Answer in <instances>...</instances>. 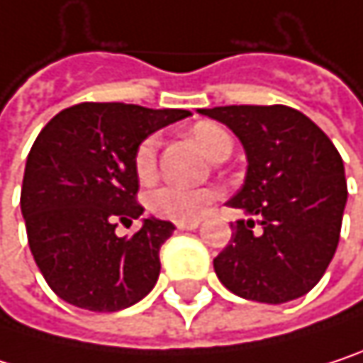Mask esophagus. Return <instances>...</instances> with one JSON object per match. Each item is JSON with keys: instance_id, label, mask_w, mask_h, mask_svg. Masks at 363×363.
Here are the masks:
<instances>
[{"instance_id": "obj_1", "label": "esophagus", "mask_w": 363, "mask_h": 363, "mask_svg": "<svg viewBox=\"0 0 363 363\" xmlns=\"http://www.w3.org/2000/svg\"><path fill=\"white\" fill-rule=\"evenodd\" d=\"M177 227H179L181 231H193V229H197V227H199V220H186V223H177Z\"/></svg>"}]
</instances>
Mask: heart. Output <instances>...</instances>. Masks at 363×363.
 I'll return each mask as SVG.
<instances>
[{
  "mask_svg": "<svg viewBox=\"0 0 363 363\" xmlns=\"http://www.w3.org/2000/svg\"><path fill=\"white\" fill-rule=\"evenodd\" d=\"M193 140L201 149V153L208 155L210 160L223 149H231L229 134L220 125L210 123V121H201L193 128ZM155 166H157V138L149 136L136 149L134 168L143 181H149L155 174ZM212 201H214L212 189H206V186L191 189V186H179V184H164L155 189L147 199L151 212L170 220H179V223L197 220Z\"/></svg>",
  "mask_w": 363,
  "mask_h": 363,
  "instance_id": "obj_1",
  "label": "heart"
}]
</instances>
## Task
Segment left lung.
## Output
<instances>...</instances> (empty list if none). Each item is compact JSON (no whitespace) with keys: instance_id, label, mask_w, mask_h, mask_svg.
Segmentation results:
<instances>
[{"instance_id":"8db88e82","label":"left lung","mask_w":363,"mask_h":363,"mask_svg":"<svg viewBox=\"0 0 363 363\" xmlns=\"http://www.w3.org/2000/svg\"><path fill=\"white\" fill-rule=\"evenodd\" d=\"M197 111L225 123L248 160L244 184L227 206L250 218L231 223V242L214 258L220 284L269 305L307 294L326 273L340 238L347 181L336 147L292 107Z\"/></svg>"}]
</instances>
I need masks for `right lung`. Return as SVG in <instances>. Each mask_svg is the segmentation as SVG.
Listing matches in <instances>:
<instances>
[{"instance_id":"1","label":"right lung","mask_w":363,"mask_h":363,"mask_svg":"<svg viewBox=\"0 0 363 363\" xmlns=\"http://www.w3.org/2000/svg\"><path fill=\"white\" fill-rule=\"evenodd\" d=\"M189 115L82 103L54 115L39 132L25 166L21 210L41 275L69 305L111 313L153 290L160 248L174 225L149 216L130 238H119L115 229L145 212L136 203V149Z\"/></svg>"}]
</instances>
